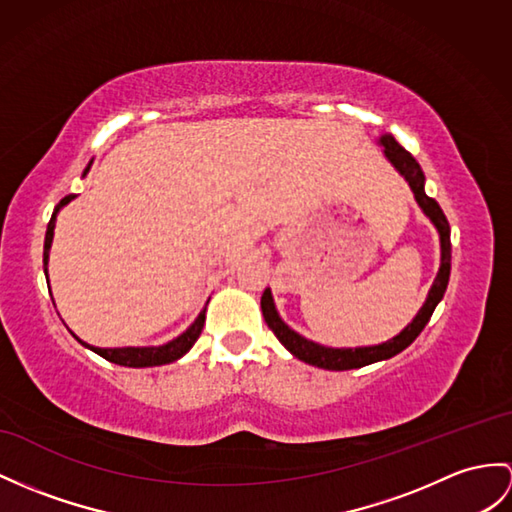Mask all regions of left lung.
I'll return each instance as SVG.
<instances>
[{"label": "left lung", "mask_w": 512, "mask_h": 512, "mask_svg": "<svg viewBox=\"0 0 512 512\" xmlns=\"http://www.w3.org/2000/svg\"><path fill=\"white\" fill-rule=\"evenodd\" d=\"M380 143L384 145L386 158H389L395 165V169L400 171L402 176L408 180L410 189H413V193H415L417 204L421 206L423 213H426L432 219L436 230H439V234H441V269H439V276H436L432 289L428 293L426 304H423V308L419 310L417 317L413 319L410 326H406L391 341H386L382 345H373V347H356V350H334V347H323V345H317L313 341L304 339V336H299L295 330H291L278 317L276 306H273V297H271L269 289H265L263 297H260V306H263V315H265V321H267V326L271 328V332L278 336V341L295 358L304 360V363H308V365L321 367V369H330V371L358 369V367H365V365H371V363H378V360L391 358L395 354H400L402 350H406V347L421 334V330L426 328V323L430 321L436 304H439L443 295H445L447 282H450L452 241H450V223H447V217L443 215L441 206L436 204V199L428 197L426 191H423V182H426V176H423L419 162L413 156H410L406 149L393 139L391 134H384Z\"/></svg>", "instance_id": "obj_1"}]
</instances>
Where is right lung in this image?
<instances>
[{
	"label": "right lung",
	"mask_w": 512,
	"mask_h": 512,
	"mask_svg": "<svg viewBox=\"0 0 512 512\" xmlns=\"http://www.w3.org/2000/svg\"><path fill=\"white\" fill-rule=\"evenodd\" d=\"M91 165L84 169V176L89 173ZM76 195H67L60 199V204L56 206L52 219H49L47 223V232H45V247H43V269L47 271V258H49V247H52V239H54V226H56V213L60 206L69 204L71 199ZM204 321H206V308L199 313V317L195 319L193 326L186 330L184 334H180L178 339H173L171 343L167 345H160V347H112V350H102V347H91L86 345L84 341H80L78 336L76 339L89 347V350H93L95 354H99L102 358L110 360V363L115 365H121V367H156V365H167V363H173V360L182 358L186 352L191 350L193 343L199 339V334H202V328H204Z\"/></svg>",
	"instance_id": "obj_1"
}]
</instances>
